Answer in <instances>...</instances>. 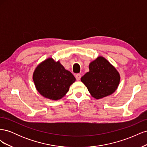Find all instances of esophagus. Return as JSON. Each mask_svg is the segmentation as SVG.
<instances>
[{
  "instance_id": "obj_1",
  "label": "esophagus",
  "mask_w": 147,
  "mask_h": 147,
  "mask_svg": "<svg viewBox=\"0 0 147 147\" xmlns=\"http://www.w3.org/2000/svg\"><path fill=\"white\" fill-rule=\"evenodd\" d=\"M81 75L80 74H77L75 75V78H76V80L77 81L80 80V78H81Z\"/></svg>"
}]
</instances>
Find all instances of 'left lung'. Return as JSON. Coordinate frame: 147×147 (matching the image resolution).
<instances>
[{
    "mask_svg": "<svg viewBox=\"0 0 147 147\" xmlns=\"http://www.w3.org/2000/svg\"><path fill=\"white\" fill-rule=\"evenodd\" d=\"M90 71L81 78L91 95L96 99L110 96L117 90L120 75L115 67L102 56L89 65Z\"/></svg>",
    "mask_w": 147,
    "mask_h": 147,
    "instance_id": "8db88e82",
    "label": "left lung"
}]
</instances>
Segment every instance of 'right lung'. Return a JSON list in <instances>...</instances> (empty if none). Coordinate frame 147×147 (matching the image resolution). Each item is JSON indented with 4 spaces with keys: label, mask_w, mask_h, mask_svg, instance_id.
<instances>
[{
    "label": "right lung",
    "mask_w": 147,
    "mask_h": 147,
    "mask_svg": "<svg viewBox=\"0 0 147 147\" xmlns=\"http://www.w3.org/2000/svg\"><path fill=\"white\" fill-rule=\"evenodd\" d=\"M33 80L37 91L43 97L52 100L63 98L76 79L65 69L59 61L51 57L40 63L33 73Z\"/></svg>",
    "instance_id": "1"
}]
</instances>
